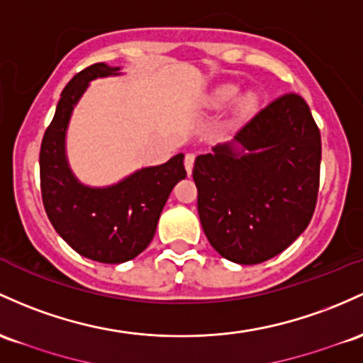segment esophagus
<instances>
[{"label": "esophagus", "mask_w": 363, "mask_h": 363, "mask_svg": "<svg viewBox=\"0 0 363 363\" xmlns=\"http://www.w3.org/2000/svg\"><path fill=\"white\" fill-rule=\"evenodd\" d=\"M184 167H186V172L191 174V170H193V167H194V155L193 153H188L184 157Z\"/></svg>", "instance_id": "obj_1"}]
</instances>
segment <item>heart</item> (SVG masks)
Here are the masks:
<instances>
[{
  "label": "heart",
  "instance_id": "1",
  "mask_svg": "<svg viewBox=\"0 0 363 363\" xmlns=\"http://www.w3.org/2000/svg\"><path fill=\"white\" fill-rule=\"evenodd\" d=\"M236 94H238V89H236V87H234V86H225V87H222V89L217 93V103H220V105H224V103L233 101V99L236 98ZM253 105H255V98H253V96L242 98V101H241L242 108L250 110Z\"/></svg>",
  "mask_w": 363,
  "mask_h": 363
}]
</instances>
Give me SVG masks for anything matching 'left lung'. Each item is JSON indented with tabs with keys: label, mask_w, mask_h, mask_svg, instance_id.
Instances as JSON below:
<instances>
[{
	"label": "left lung",
	"mask_w": 363,
	"mask_h": 363,
	"mask_svg": "<svg viewBox=\"0 0 363 363\" xmlns=\"http://www.w3.org/2000/svg\"><path fill=\"white\" fill-rule=\"evenodd\" d=\"M234 139L250 153L222 145L194 162L198 213L215 252L241 265L262 264L284 252L312 220L320 130L305 99L286 93Z\"/></svg>",
	"instance_id": "1"
}]
</instances>
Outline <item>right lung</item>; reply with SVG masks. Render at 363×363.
<instances>
[{"instance_id": "1", "label": "right lung", "mask_w": 363, "mask_h": 363, "mask_svg": "<svg viewBox=\"0 0 363 363\" xmlns=\"http://www.w3.org/2000/svg\"><path fill=\"white\" fill-rule=\"evenodd\" d=\"M118 69L86 67L62 91L39 151L41 196L55 230L82 257L101 264L133 260L150 245L170 191L186 177L184 155L133 174L121 184L91 189L79 184L65 160V130L72 108L89 81Z\"/></svg>"}]
</instances>
